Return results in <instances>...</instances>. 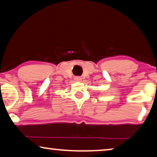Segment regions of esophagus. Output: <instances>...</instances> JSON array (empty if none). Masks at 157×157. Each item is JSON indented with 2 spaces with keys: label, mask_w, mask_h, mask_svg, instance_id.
Segmentation results:
<instances>
[{
  "label": "esophagus",
  "mask_w": 157,
  "mask_h": 157,
  "mask_svg": "<svg viewBox=\"0 0 157 157\" xmlns=\"http://www.w3.org/2000/svg\"><path fill=\"white\" fill-rule=\"evenodd\" d=\"M75 81H78V82H80L81 80H82V78L81 77H79V76H76V77H75Z\"/></svg>",
  "instance_id": "34e87169"
}]
</instances>
